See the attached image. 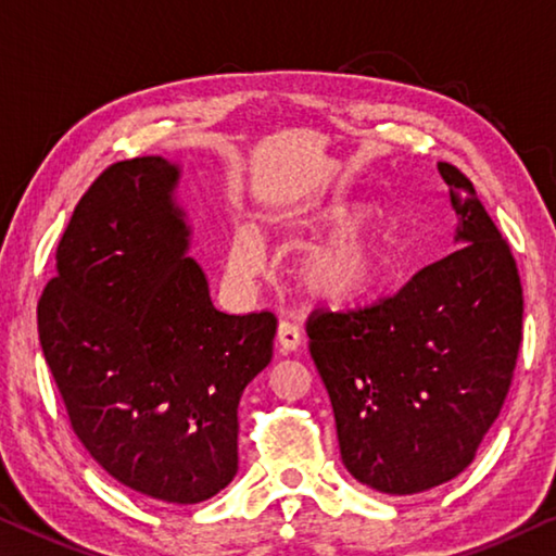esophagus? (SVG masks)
I'll return each instance as SVG.
<instances>
[{
	"label": "esophagus",
	"mask_w": 556,
	"mask_h": 556,
	"mask_svg": "<svg viewBox=\"0 0 556 556\" xmlns=\"http://www.w3.org/2000/svg\"><path fill=\"white\" fill-rule=\"evenodd\" d=\"M304 337L302 331H299V326L292 321H279V329H277V346L281 354H294V351L302 346Z\"/></svg>",
	"instance_id": "1"
}]
</instances>
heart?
<instances>
[{"instance_id": "b5f03b06", "label": "heart", "mask_w": 556, "mask_h": 556, "mask_svg": "<svg viewBox=\"0 0 556 556\" xmlns=\"http://www.w3.org/2000/svg\"><path fill=\"white\" fill-rule=\"evenodd\" d=\"M358 202H331L294 215L287 223L294 244H312L296 262V285L306 296L326 306H351L371 296L395 262V232L383 217L361 219ZM267 264L262 232L244 223L237 225L227 247V271L237 281L257 279Z\"/></svg>"}]
</instances>
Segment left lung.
<instances>
[{
	"mask_svg": "<svg viewBox=\"0 0 556 556\" xmlns=\"http://www.w3.org/2000/svg\"><path fill=\"white\" fill-rule=\"evenodd\" d=\"M438 173L457 217L455 250L383 302L306 324L341 460L386 495H416L468 468L522 341V285L507 242L472 182L451 163Z\"/></svg>",
	"mask_w": 556,
	"mask_h": 556,
	"instance_id": "1",
	"label": "left lung"
}]
</instances>
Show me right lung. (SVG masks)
I'll list each match as a JSON object with an SVG mask.
<instances>
[{
  "instance_id": "add662e5",
  "label": "right lung",
  "mask_w": 556,
  "mask_h": 556,
  "mask_svg": "<svg viewBox=\"0 0 556 556\" xmlns=\"http://www.w3.org/2000/svg\"><path fill=\"white\" fill-rule=\"evenodd\" d=\"M161 155L111 165L78 202L39 299L43 358L74 433L140 495L198 505L237 475V405L275 314L215 309Z\"/></svg>"
}]
</instances>
